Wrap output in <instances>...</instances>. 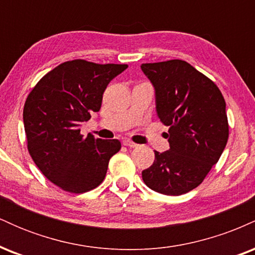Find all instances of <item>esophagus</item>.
Here are the masks:
<instances>
[{
  "instance_id": "34e87169",
  "label": "esophagus",
  "mask_w": 255,
  "mask_h": 255,
  "mask_svg": "<svg viewBox=\"0 0 255 255\" xmlns=\"http://www.w3.org/2000/svg\"><path fill=\"white\" fill-rule=\"evenodd\" d=\"M124 145L127 146V147H137L135 142L130 141V140H124Z\"/></svg>"
}]
</instances>
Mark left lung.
Listing matches in <instances>:
<instances>
[{
    "label": "left lung",
    "instance_id": "8db88e82",
    "mask_svg": "<svg viewBox=\"0 0 255 255\" xmlns=\"http://www.w3.org/2000/svg\"><path fill=\"white\" fill-rule=\"evenodd\" d=\"M154 87L156 111L169 127L168 151H154L141 172L148 188L181 195L204 181L223 153L229 136L225 101L217 85L182 60L142 63Z\"/></svg>",
    "mask_w": 255,
    "mask_h": 255
}]
</instances>
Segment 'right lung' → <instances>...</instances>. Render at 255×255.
<instances>
[{
  "label": "right lung",
  "instance_id": "obj_1",
  "mask_svg": "<svg viewBox=\"0 0 255 255\" xmlns=\"http://www.w3.org/2000/svg\"><path fill=\"white\" fill-rule=\"evenodd\" d=\"M127 64L85 60L61 63L38 81L25 102L27 148L43 175L61 189L85 193L103 182L118 139L80 134V126L101 109L109 83Z\"/></svg>",
  "mask_w": 255,
  "mask_h": 255
}]
</instances>
